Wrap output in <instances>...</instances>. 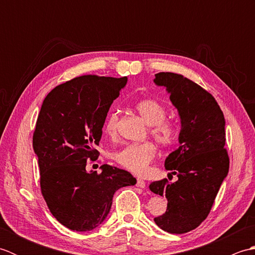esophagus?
<instances>
[{
    "label": "esophagus",
    "mask_w": 255,
    "mask_h": 255,
    "mask_svg": "<svg viewBox=\"0 0 255 255\" xmlns=\"http://www.w3.org/2000/svg\"><path fill=\"white\" fill-rule=\"evenodd\" d=\"M137 186L140 187V188H144L145 187V182L143 180H141V178H138V180H137Z\"/></svg>",
    "instance_id": "esophagus-1"
}]
</instances>
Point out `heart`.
I'll return each instance as SVG.
<instances>
[{"label":"heart","instance_id":"heart-1","mask_svg":"<svg viewBox=\"0 0 255 255\" xmlns=\"http://www.w3.org/2000/svg\"><path fill=\"white\" fill-rule=\"evenodd\" d=\"M136 111L143 121L150 126V133L161 144H170L177 136L176 126L165 121L166 110L160 102L155 100H142L136 104ZM118 115L111 113L104 124V131L108 137L114 138L117 134ZM155 147L151 142L127 144L116 153V161L122 166L136 174L142 175L147 173L150 162L155 156Z\"/></svg>","mask_w":255,"mask_h":255}]
</instances>
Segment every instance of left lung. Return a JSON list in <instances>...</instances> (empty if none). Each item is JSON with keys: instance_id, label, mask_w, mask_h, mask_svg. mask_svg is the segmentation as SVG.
I'll use <instances>...</instances> for the list:
<instances>
[{"instance_id": "obj_1", "label": "left lung", "mask_w": 255, "mask_h": 255, "mask_svg": "<svg viewBox=\"0 0 255 255\" xmlns=\"http://www.w3.org/2000/svg\"><path fill=\"white\" fill-rule=\"evenodd\" d=\"M153 82L165 88L181 122L180 145L164 162L177 181L163 178L149 185L151 192L167 200L166 211L155 217L154 223L170 234H185L207 217L228 175L226 122L214 96L183 75L160 72Z\"/></svg>"}]
</instances>
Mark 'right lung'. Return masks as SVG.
<instances>
[{"label":"right lung","instance_id":"add662e5","mask_svg":"<svg viewBox=\"0 0 255 255\" xmlns=\"http://www.w3.org/2000/svg\"><path fill=\"white\" fill-rule=\"evenodd\" d=\"M127 84V77L83 75L56 86L38 116L32 147L38 156L41 193L50 213L73 231H91L104 223L114 194L137 183L130 173L95 161L107 113Z\"/></svg>","mask_w":255,"mask_h":255}]
</instances>
